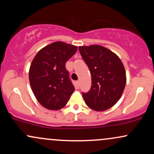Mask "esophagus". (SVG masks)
<instances>
[{
  "instance_id": "esophagus-1",
  "label": "esophagus",
  "mask_w": 154,
  "mask_h": 154,
  "mask_svg": "<svg viewBox=\"0 0 154 154\" xmlns=\"http://www.w3.org/2000/svg\"><path fill=\"white\" fill-rule=\"evenodd\" d=\"M75 85H76V87H77V88H79V81H76Z\"/></svg>"
}]
</instances>
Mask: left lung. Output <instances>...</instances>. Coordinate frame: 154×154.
Instances as JSON below:
<instances>
[{
	"label": "left lung",
	"mask_w": 154,
	"mask_h": 154,
	"mask_svg": "<svg viewBox=\"0 0 154 154\" xmlns=\"http://www.w3.org/2000/svg\"><path fill=\"white\" fill-rule=\"evenodd\" d=\"M79 51L92 77L91 90L82 93L86 105L97 111L110 109L120 99L126 85L122 62L114 53L101 45L79 46Z\"/></svg>",
	"instance_id": "obj_1"
}]
</instances>
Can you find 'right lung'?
<instances>
[{
  "label": "right lung",
  "instance_id": "right-lung-1",
  "mask_svg": "<svg viewBox=\"0 0 154 154\" xmlns=\"http://www.w3.org/2000/svg\"><path fill=\"white\" fill-rule=\"evenodd\" d=\"M75 45L58 41L40 50L29 72L30 86L38 101L50 110L65 106L75 87L65 64L75 54Z\"/></svg>",
  "mask_w": 154,
  "mask_h": 154
}]
</instances>
